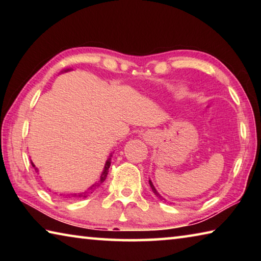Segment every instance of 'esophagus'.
I'll return each instance as SVG.
<instances>
[{"mask_svg":"<svg viewBox=\"0 0 261 261\" xmlns=\"http://www.w3.org/2000/svg\"><path fill=\"white\" fill-rule=\"evenodd\" d=\"M144 138H145V140L147 141V143H151V140L153 139V135H152V132H146V134L144 135Z\"/></svg>","mask_w":261,"mask_h":261,"instance_id":"obj_1","label":"esophagus"}]
</instances>
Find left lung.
<instances>
[{"label": "left lung", "instance_id": "obj_1", "mask_svg": "<svg viewBox=\"0 0 261 261\" xmlns=\"http://www.w3.org/2000/svg\"><path fill=\"white\" fill-rule=\"evenodd\" d=\"M149 185H151V189H152V191H153V192H154V194H155V196L159 198V199H160V200H165V199H163V198L160 196V193H159V192L156 191V189L154 188V185H153V183L151 182V180H149Z\"/></svg>", "mask_w": 261, "mask_h": 261}]
</instances>
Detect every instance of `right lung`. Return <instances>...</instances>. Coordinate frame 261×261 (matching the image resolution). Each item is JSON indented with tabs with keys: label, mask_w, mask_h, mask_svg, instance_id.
I'll return each mask as SVG.
<instances>
[{
	"label": "right lung",
	"mask_w": 261,
	"mask_h": 261,
	"mask_svg": "<svg viewBox=\"0 0 261 261\" xmlns=\"http://www.w3.org/2000/svg\"><path fill=\"white\" fill-rule=\"evenodd\" d=\"M32 166L34 167V169L38 171V169H37V168H35V166L33 165V163H32ZM109 167H110V159H108L107 162H106L105 169H103V171H102V174H101V177H100V180H99V182H96L95 184L92 185L91 188H88V189H87V191H85V192H82V193H73V194H68V196H69V197H83V198H86L87 196H90V194H91V193H93V192H94V190L98 189V188L100 187V185L105 182V179L107 178Z\"/></svg>",
	"instance_id": "right-lung-1"
}]
</instances>
